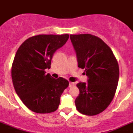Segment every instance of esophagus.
Listing matches in <instances>:
<instances>
[{"mask_svg":"<svg viewBox=\"0 0 133 133\" xmlns=\"http://www.w3.org/2000/svg\"><path fill=\"white\" fill-rule=\"evenodd\" d=\"M74 82H70V83H69V88H72L73 86H74Z\"/></svg>","mask_w":133,"mask_h":133,"instance_id":"1","label":"esophagus"}]
</instances>
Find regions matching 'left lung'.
<instances>
[{
    "mask_svg": "<svg viewBox=\"0 0 133 133\" xmlns=\"http://www.w3.org/2000/svg\"><path fill=\"white\" fill-rule=\"evenodd\" d=\"M78 67L85 69L88 83L79 82L75 100L81 114L95 116L109 106L116 93L119 80V65L113 52L101 38L90 34L70 35Z\"/></svg>",
    "mask_w": 133,
    "mask_h": 133,
    "instance_id": "1",
    "label": "left lung"
}]
</instances>
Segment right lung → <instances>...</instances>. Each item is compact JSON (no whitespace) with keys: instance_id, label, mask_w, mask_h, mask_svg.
I'll use <instances>...</instances> for the list:
<instances>
[{"instance_id":"add662e5","label":"right lung","mask_w":133,"mask_h":133,"mask_svg":"<svg viewBox=\"0 0 133 133\" xmlns=\"http://www.w3.org/2000/svg\"><path fill=\"white\" fill-rule=\"evenodd\" d=\"M69 35H40L26 39L19 46L12 66L15 91L23 104L32 112H54L69 82L45 74L54 53L64 45Z\"/></svg>"}]
</instances>
